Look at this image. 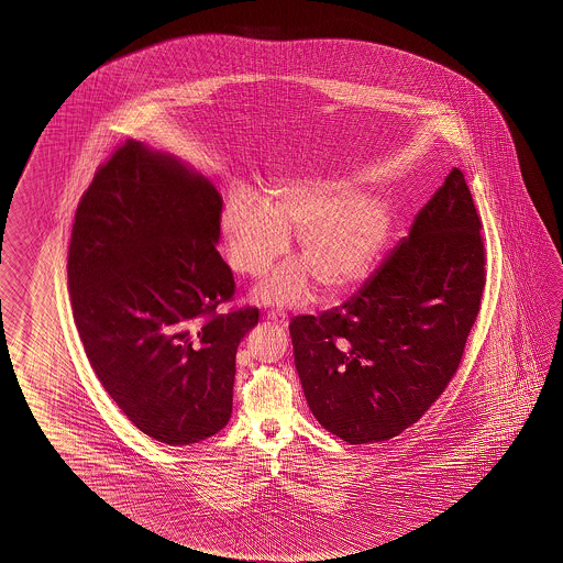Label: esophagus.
I'll return each mask as SVG.
<instances>
[{
    "label": "esophagus",
    "instance_id": "obj_1",
    "mask_svg": "<svg viewBox=\"0 0 563 563\" xmlns=\"http://www.w3.org/2000/svg\"><path fill=\"white\" fill-rule=\"evenodd\" d=\"M268 320H273V322L277 323V325H286L288 323V316L285 312H268Z\"/></svg>",
    "mask_w": 563,
    "mask_h": 563
}]
</instances>
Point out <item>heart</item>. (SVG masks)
Wrapping results in <instances>:
<instances>
[{
  "label": "heart",
  "mask_w": 563,
  "mask_h": 563,
  "mask_svg": "<svg viewBox=\"0 0 563 563\" xmlns=\"http://www.w3.org/2000/svg\"><path fill=\"white\" fill-rule=\"evenodd\" d=\"M230 267L243 277L265 275L298 233V255L258 286L271 305H296L318 283L330 298L369 277L390 233V210L378 196L357 194L341 178H292L268 188L265 203L233 194L223 206Z\"/></svg>",
  "instance_id": "heart-1"
}]
</instances>
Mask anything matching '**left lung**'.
Masks as SVG:
<instances>
[{
    "label": "left lung",
    "instance_id": "1",
    "mask_svg": "<svg viewBox=\"0 0 563 563\" xmlns=\"http://www.w3.org/2000/svg\"><path fill=\"white\" fill-rule=\"evenodd\" d=\"M485 280L479 213L453 168L347 302L288 325L316 420L353 445L416 424L460 367Z\"/></svg>",
    "mask_w": 563,
    "mask_h": 563
}]
</instances>
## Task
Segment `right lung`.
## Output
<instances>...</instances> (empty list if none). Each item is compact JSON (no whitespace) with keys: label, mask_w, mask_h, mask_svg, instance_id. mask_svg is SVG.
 I'll list each match as a JSON object with an SVG mask.
<instances>
[{"label":"right lung","mask_w":563,"mask_h":563,"mask_svg":"<svg viewBox=\"0 0 563 563\" xmlns=\"http://www.w3.org/2000/svg\"><path fill=\"white\" fill-rule=\"evenodd\" d=\"M220 222L208 178L133 139L76 208L66 268L86 357L121 412L168 445L228 424L238 345L258 322L251 306L218 312L235 292Z\"/></svg>","instance_id":"obj_1"}]
</instances>
